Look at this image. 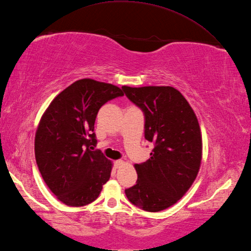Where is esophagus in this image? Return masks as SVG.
Masks as SVG:
<instances>
[{
    "label": "esophagus",
    "instance_id": "1",
    "mask_svg": "<svg viewBox=\"0 0 251 251\" xmlns=\"http://www.w3.org/2000/svg\"><path fill=\"white\" fill-rule=\"evenodd\" d=\"M124 164H125V162L122 160H117L115 162V166H116V168H120L121 166H124Z\"/></svg>",
    "mask_w": 251,
    "mask_h": 251
}]
</instances>
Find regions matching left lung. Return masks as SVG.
Returning <instances> with one entry per match:
<instances>
[{
	"label": "left lung",
	"mask_w": 251,
	"mask_h": 251,
	"mask_svg": "<svg viewBox=\"0 0 251 251\" xmlns=\"http://www.w3.org/2000/svg\"><path fill=\"white\" fill-rule=\"evenodd\" d=\"M145 117V138L154 144L149 160L135 164L136 184L126 189L130 202L147 212L167 209L182 198L199 172L202 142L196 115L170 86H122Z\"/></svg>",
	"instance_id": "left-lung-1"
}]
</instances>
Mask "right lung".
Segmentation results:
<instances>
[{
	"label": "right lung",
	"instance_id": "obj_1",
	"mask_svg": "<svg viewBox=\"0 0 251 251\" xmlns=\"http://www.w3.org/2000/svg\"><path fill=\"white\" fill-rule=\"evenodd\" d=\"M112 84L83 78L55 97L39 122L35 156L51 192L69 206L93 202L111 176L112 163L97 144L95 120L102 105L122 97Z\"/></svg>",
	"mask_w": 251,
	"mask_h": 251
}]
</instances>
